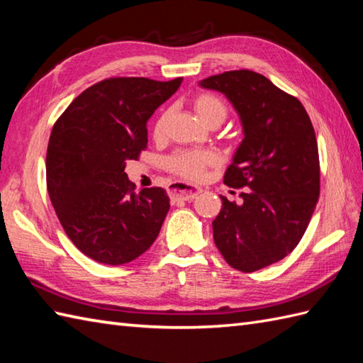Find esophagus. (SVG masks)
Segmentation results:
<instances>
[{
    "mask_svg": "<svg viewBox=\"0 0 363 363\" xmlns=\"http://www.w3.org/2000/svg\"><path fill=\"white\" fill-rule=\"evenodd\" d=\"M199 189H196L195 186H190V184L181 182V181H174L169 184L168 189V195L172 198V201H190L198 196Z\"/></svg>",
    "mask_w": 363,
    "mask_h": 363,
    "instance_id": "1",
    "label": "esophagus"
}]
</instances>
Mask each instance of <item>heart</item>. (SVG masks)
I'll use <instances>...</instances> for the list:
<instances>
[{
    "instance_id": "1",
    "label": "heart",
    "mask_w": 363,
    "mask_h": 363,
    "mask_svg": "<svg viewBox=\"0 0 363 363\" xmlns=\"http://www.w3.org/2000/svg\"><path fill=\"white\" fill-rule=\"evenodd\" d=\"M194 107L199 120L204 121L207 126H218L228 117V106L223 99L213 94H199L194 98ZM167 120V112H162L157 120L154 121L152 134L154 137H160L164 133ZM217 164V156L212 151L206 150H186L176 151L172 156L167 157L165 167L187 179H201L206 169Z\"/></svg>"
}]
</instances>
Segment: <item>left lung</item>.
<instances>
[{
    "instance_id": "1",
    "label": "left lung",
    "mask_w": 363,
    "mask_h": 363,
    "mask_svg": "<svg viewBox=\"0 0 363 363\" xmlns=\"http://www.w3.org/2000/svg\"><path fill=\"white\" fill-rule=\"evenodd\" d=\"M199 86L221 91L243 128L225 173L226 186L245 187L243 203L220 195L213 240L230 267L256 272L290 254L309 226L320 195L315 130L299 99L256 72H225Z\"/></svg>"
}]
</instances>
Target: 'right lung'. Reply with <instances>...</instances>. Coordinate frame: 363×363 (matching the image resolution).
Segmentation results:
<instances>
[{
	"label": "right lung",
	"instance_id": "obj_1",
	"mask_svg": "<svg viewBox=\"0 0 363 363\" xmlns=\"http://www.w3.org/2000/svg\"><path fill=\"white\" fill-rule=\"evenodd\" d=\"M182 78H111L84 90L54 123L46 187L76 248L99 264L123 265L156 240L169 209L160 187L142 189L125 173L148 143L146 121Z\"/></svg>",
	"mask_w": 363,
	"mask_h": 363
}]
</instances>
